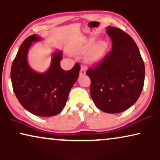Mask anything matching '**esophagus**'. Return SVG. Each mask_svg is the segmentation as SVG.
I'll use <instances>...</instances> for the list:
<instances>
[{"instance_id":"1","label":"esophagus","mask_w":160,"mask_h":160,"mask_svg":"<svg viewBox=\"0 0 160 160\" xmlns=\"http://www.w3.org/2000/svg\"><path fill=\"white\" fill-rule=\"evenodd\" d=\"M86 74V69H85V67H81V69H80V76H83Z\"/></svg>"}]
</instances>
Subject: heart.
<instances>
[{
	"label": "heart",
	"instance_id": "obj_1",
	"mask_svg": "<svg viewBox=\"0 0 160 160\" xmlns=\"http://www.w3.org/2000/svg\"><path fill=\"white\" fill-rule=\"evenodd\" d=\"M95 42V39L91 38L75 49L77 53L87 52L86 61L90 64H97L102 62L108 51V43L105 41Z\"/></svg>",
	"mask_w": 160,
	"mask_h": 160
}]
</instances>
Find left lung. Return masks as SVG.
Segmentation results:
<instances>
[{"label": "left lung", "instance_id": "8db88e82", "mask_svg": "<svg viewBox=\"0 0 160 160\" xmlns=\"http://www.w3.org/2000/svg\"><path fill=\"white\" fill-rule=\"evenodd\" d=\"M112 50L100 64L87 70L95 105L108 113H118L132 106L144 85L145 66L137 44L129 34L108 26Z\"/></svg>", "mask_w": 160, "mask_h": 160}]
</instances>
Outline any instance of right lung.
<instances>
[{
  "instance_id": "obj_1",
  "label": "right lung",
  "mask_w": 160,
  "mask_h": 160,
  "mask_svg": "<svg viewBox=\"0 0 160 160\" xmlns=\"http://www.w3.org/2000/svg\"><path fill=\"white\" fill-rule=\"evenodd\" d=\"M39 41L40 37L33 34L22 42L12 63L11 80L14 92L25 110L36 116L50 117L63 110L80 67L76 63L69 71L63 70L60 64L63 52L55 51L48 71L35 72L28 63V54L33 42Z\"/></svg>"
}]
</instances>
